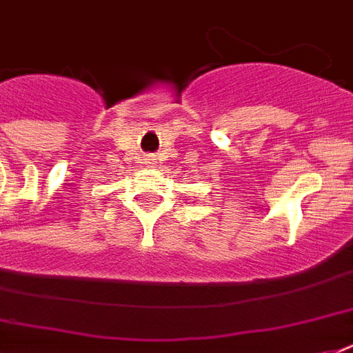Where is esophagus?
<instances>
[{
	"label": "esophagus",
	"mask_w": 353,
	"mask_h": 353,
	"mask_svg": "<svg viewBox=\"0 0 353 353\" xmlns=\"http://www.w3.org/2000/svg\"><path fill=\"white\" fill-rule=\"evenodd\" d=\"M148 165H155V159H148Z\"/></svg>",
	"instance_id": "1"
}]
</instances>
